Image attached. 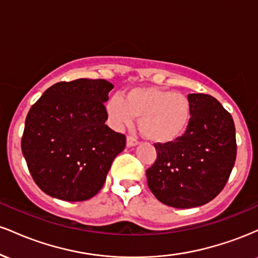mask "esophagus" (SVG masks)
<instances>
[{
    "mask_svg": "<svg viewBox=\"0 0 258 258\" xmlns=\"http://www.w3.org/2000/svg\"><path fill=\"white\" fill-rule=\"evenodd\" d=\"M138 143H139V141L136 137H133V136H128V137H127V147L137 146Z\"/></svg>",
    "mask_w": 258,
    "mask_h": 258,
    "instance_id": "obj_1",
    "label": "esophagus"
}]
</instances>
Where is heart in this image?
<instances>
[{"mask_svg":"<svg viewBox=\"0 0 258 258\" xmlns=\"http://www.w3.org/2000/svg\"><path fill=\"white\" fill-rule=\"evenodd\" d=\"M109 122L115 130L132 125L139 117V127L144 136L155 143L176 141L191 117V104L188 97L178 92L158 87H136L125 98L114 96L106 103Z\"/></svg>","mask_w":258,"mask_h":258,"instance_id":"heart-1","label":"heart"}]
</instances>
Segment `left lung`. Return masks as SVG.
Masks as SVG:
<instances>
[{"label":"left lung","instance_id":"8db88e82","mask_svg":"<svg viewBox=\"0 0 258 258\" xmlns=\"http://www.w3.org/2000/svg\"><path fill=\"white\" fill-rule=\"evenodd\" d=\"M191 117L176 141L155 143L148 186L167 206L189 209L215 199L226 185L236 158L232 115L210 94H188Z\"/></svg>","mask_w":258,"mask_h":258}]
</instances>
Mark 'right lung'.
Listing matches in <instances>:
<instances>
[{
  "mask_svg": "<svg viewBox=\"0 0 258 258\" xmlns=\"http://www.w3.org/2000/svg\"><path fill=\"white\" fill-rule=\"evenodd\" d=\"M112 88L102 79L60 81L30 108L22 150L46 194L84 201L102 189L112 160L126 147V136L105 125L104 103Z\"/></svg>",
  "mask_w": 258,
  "mask_h": 258,
  "instance_id": "obj_1",
  "label": "right lung"
}]
</instances>
